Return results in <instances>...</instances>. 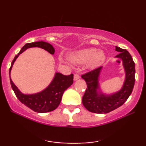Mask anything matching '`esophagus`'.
Listing matches in <instances>:
<instances>
[{
    "mask_svg": "<svg viewBox=\"0 0 146 146\" xmlns=\"http://www.w3.org/2000/svg\"><path fill=\"white\" fill-rule=\"evenodd\" d=\"M80 78V75L78 74H74V80H78Z\"/></svg>",
    "mask_w": 146,
    "mask_h": 146,
    "instance_id": "1",
    "label": "esophagus"
}]
</instances>
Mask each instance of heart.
<instances>
[{
  "mask_svg": "<svg viewBox=\"0 0 146 146\" xmlns=\"http://www.w3.org/2000/svg\"><path fill=\"white\" fill-rule=\"evenodd\" d=\"M68 60L75 64H85L89 68L98 66L104 60L105 56L102 51L89 48L75 51L70 54Z\"/></svg>",
  "mask_w": 146,
  "mask_h": 146,
  "instance_id": "1",
  "label": "heart"
}]
</instances>
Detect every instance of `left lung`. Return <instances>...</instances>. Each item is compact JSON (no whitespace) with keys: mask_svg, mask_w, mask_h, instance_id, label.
I'll list each match as a JSON object with an SVG mask.
<instances>
[{"mask_svg":"<svg viewBox=\"0 0 146 146\" xmlns=\"http://www.w3.org/2000/svg\"><path fill=\"white\" fill-rule=\"evenodd\" d=\"M115 50L119 52L115 58L121 59L125 72L123 86L117 92L106 95L100 89L98 78L102 67L82 75L86 82L87 88L82 97V104L88 110L96 113H106L114 110L123 105L132 92L135 83V63L130 54L126 50L115 46Z\"/></svg>","mask_w":146,"mask_h":146,"instance_id":"8db88e82","label":"left lung"}]
</instances>
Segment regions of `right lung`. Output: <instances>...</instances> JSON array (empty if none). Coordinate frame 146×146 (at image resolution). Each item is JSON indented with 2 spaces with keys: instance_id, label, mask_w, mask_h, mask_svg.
Returning <instances> with one entry per match:
<instances>
[{
  "instance_id": "right-lung-1",
  "label": "right lung",
  "mask_w": 146,
  "mask_h": 146,
  "mask_svg": "<svg viewBox=\"0 0 146 146\" xmlns=\"http://www.w3.org/2000/svg\"><path fill=\"white\" fill-rule=\"evenodd\" d=\"M38 47L44 49L51 54H54V48L50 44L44 41L35 42L27 43L22 48L21 51L15 56V58L12 62L11 68L9 69V75H11L12 67L18 56L29 48ZM74 75L65 76L60 73H56L54 77L50 84L48 86L40 92L33 94H25L19 90L16 86L10 77L11 84L13 91L17 98L21 103L25 104L32 110L38 113L49 112L57 108L60 103L63 93L73 84Z\"/></svg>"
}]
</instances>
